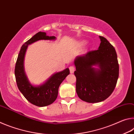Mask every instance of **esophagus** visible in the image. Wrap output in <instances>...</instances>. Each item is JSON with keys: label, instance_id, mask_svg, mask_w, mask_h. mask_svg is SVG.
I'll list each match as a JSON object with an SVG mask.
<instances>
[{"label": "esophagus", "instance_id": "esophagus-1", "mask_svg": "<svg viewBox=\"0 0 134 134\" xmlns=\"http://www.w3.org/2000/svg\"><path fill=\"white\" fill-rule=\"evenodd\" d=\"M69 69H70V72L71 74H72L74 71V70H75V68H74L73 66H70L69 67Z\"/></svg>", "mask_w": 134, "mask_h": 134}]
</instances>
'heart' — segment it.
Returning <instances> with one entry per match:
<instances>
[{
    "label": "heart",
    "instance_id": "heart-1",
    "mask_svg": "<svg viewBox=\"0 0 134 134\" xmlns=\"http://www.w3.org/2000/svg\"><path fill=\"white\" fill-rule=\"evenodd\" d=\"M86 41H81V42H80V44H81V45H85V44H86Z\"/></svg>",
    "mask_w": 134,
    "mask_h": 134
}]
</instances>
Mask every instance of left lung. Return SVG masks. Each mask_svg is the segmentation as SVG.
I'll return each instance as SVG.
<instances>
[{
  "instance_id": "left-lung-1",
  "label": "left lung",
  "mask_w": 134,
  "mask_h": 134,
  "mask_svg": "<svg viewBox=\"0 0 134 134\" xmlns=\"http://www.w3.org/2000/svg\"><path fill=\"white\" fill-rule=\"evenodd\" d=\"M98 49L89 51L74 60L76 92L88 103L103 101L112 93L119 77L115 49L105 38L99 36Z\"/></svg>"
}]
</instances>
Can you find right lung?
Here are the masks:
<instances>
[{
	"label": "right lung",
	"instance_id": "obj_1",
	"mask_svg": "<svg viewBox=\"0 0 134 134\" xmlns=\"http://www.w3.org/2000/svg\"><path fill=\"white\" fill-rule=\"evenodd\" d=\"M54 36H48L44 32H39L22 45L16 60L15 75L20 92L29 102L35 106L43 107L51 105L58 96L61 83L70 74L69 68L55 72L44 83L38 86L32 85L29 81L24 69V58L29 45L39 40H55Z\"/></svg>",
	"mask_w": 134,
	"mask_h": 134
}]
</instances>
